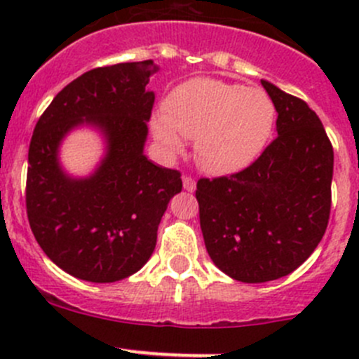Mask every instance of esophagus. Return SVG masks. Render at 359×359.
<instances>
[{"mask_svg":"<svg viewBox=\"0 0 359 359\" xmlns=\"http://www.w3.org/2000/svg\"><path fill=\"white\" fill-rule=\"evenodd\" d=\"M182 184H184V189L189 191V193H193V191L196 189V180H194L191 175H184Z\"/></svg>","mask_w":359,"mask_h":359,"instance_id":"1","label":"esophagus"}]
</instances>
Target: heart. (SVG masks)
Returning <instances> with one entry per match:
<instances>
[{"mask_svg":"<svg viewBox=\"0 0 359 359\" xmlns=\"http://www.w3.org/2000/svg\"><path fill=\"white\" fill-rule=\"evenodd\" d=\"M276 109L264 90L220 79H191L177 86L153 123L154 137L170 153L182 139H196V159L206 172L236 173L262 154L273 135Z\"/></svg>","mask_w":359,"mask_h":359,"instance_id":"heart-1","label":"heart"}]
</instances>
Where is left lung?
<instances>
[{"label":"left lung","mask_w":359,"mask_h":359,"mask_svg":"<svg viewBox=\"0 0 359 359\" xmlns=\"http://www.w3.org/2000/svg\"><path fill=\"white\" fill-rule=\"evenodd\" d=\"M276 107L278 137L245 170L198 180L206 252L233 280L264 283L295 271L327 231L334 147L299 97L260 81Z\"/></svg>","instance_id":"obj_1"}]
</instances>
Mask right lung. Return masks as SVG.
Listing matches in <instances>:
<instances>
[{
  "mask_svg": "<svg viewBox=\"0 0 359 359\" xmlns=\"http://www.w3.org/2000/svg\"><path fill=\"white\" fill-rule=\"evenodd\" d=\"M153 60L95 67L64 86L36 123L29 144L25 208L36 241L53 264L92 283L125 280L156 247L158 226L179 170L144 154L154 93ZM93 124L107 135L108 154L88 180H71L56 159L74 126Z\"/></svg>",
  "mask_w": 359,
  "mask_h": 359,
  "instance_id": "obj_1",
  "label": "right lung"
}]
</instances>
